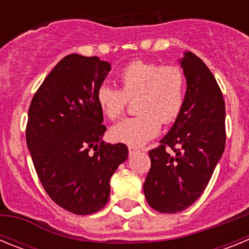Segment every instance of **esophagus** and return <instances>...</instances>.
Wrapping results in <instances>:
<instances>
[{
  "label": "esophagus",
  "instance_id": "esophagus-1",
  "mask_svg": "<svg viewBox=\"0 0 249 249\" xmlns=\"http://www.w3.org/2000/svg\"><path fill=\"white\" fill-rule=\"evenodd\" d=\"M138 151H140V149L135 148V147H128V153H129V156L135 155L136 152H138Z\"/></svg>",
  "mask_w": 249,
  "mask_h": 249
}]
</instances>
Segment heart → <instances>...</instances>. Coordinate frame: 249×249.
Segmentation results:
<instances>
[{
    "instance_id": "heart-1",
    "label": "heart",
    "mask_w": 249,
    "mask_h": 249,
    "mask_svg": "<svg viewBox=\"0 0 249 249\" xmlns=\"http://www.w3.org/2000/svg\"><path fill=\"white\" fill-rule=\"evenodd\" d=\"M118 81L121 89L101 85L96 92L98 106L109 120L121 117L128 101L138 98L137 116L112 127L111 136L117 142L142 146L157 136L160 122H173L183 108L187 78L179 66L136 59L122 68Z\"/></svg>"
}]
</instances>
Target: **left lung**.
Here are the masks:
<instances>
[{
  "mask_svg": "<svg viewBox=\"0 0 249 249\" xmlns=\"http://www.w3.org/2000/svg\"><path fill=\"white\" fill-rule=\"evenodd\" d=\"M183 108L175 124L148 152L151 168L143 184L149 206L160 213L187 210L204 191L226 146L223 94L210 68L186 52Z\"/></svg>",
  "mask_w": 249,
  "mask_h": 249,
  "instance_id": "1",
  "label": "left lung"
}]
</instances>
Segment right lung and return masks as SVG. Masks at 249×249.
<instances>
[{
  "label": "right lung",
  "instance_id": "obj_1",
  "mask_svg": "<svg viewBox=\"0 0 249 249\" xmlns=\"http://www.w3.org/2000/svg\"><path fill=\"white\" fill-rule=\"evenodd\" d=\"M109 70L96 56L68 54L48 73L28 108L26 142L37 176L51 199L74 214L102 210L109 179L128 157L126 144L102 141L107 128L96 92Z\"/></svg>",
  "mask_w": 249,
  "mask_h": 249
}]
</instances>
